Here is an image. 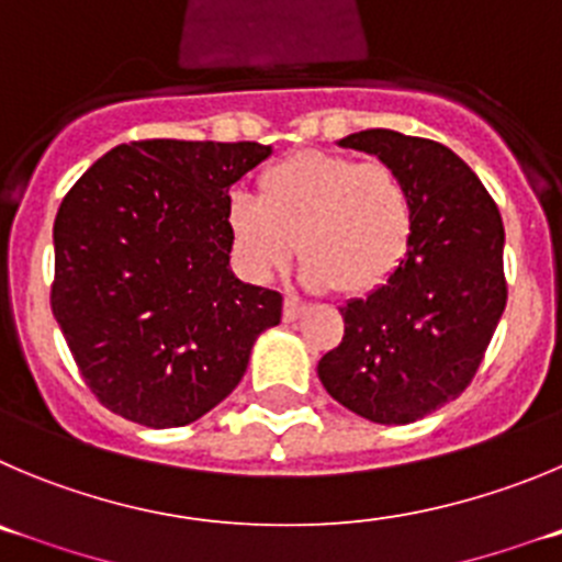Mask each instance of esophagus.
<instances>
[{
    "label": "esophagus",
    "instance_id": "1",
    "mask_svg": "<svg viewBox=\"0 0 562 562\" xmlns=\"http://www.w3.org/2000/svg\"><path fill=\"white\" fill-rule=\"evenodd\" d=\"M302 313H305V305H302V302H299L296 296H285V307H282V318H285V322L291 324V322H296V318L302 316Z\"/></svg>",
    "mask_w": 562,
    "mask_h": 562
}]
</instances>
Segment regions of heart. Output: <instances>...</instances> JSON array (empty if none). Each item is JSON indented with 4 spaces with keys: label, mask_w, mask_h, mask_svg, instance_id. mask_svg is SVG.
Returning a JSON list of instances; mask_svg holds the SVG:
<instances>
[{
    "label": "heart",
    "mask_w": 562,
    "mask_h": 562,
    "mask_svg": "<svg viewBox=\"0 0 562 562\" xmlns=\"http://www.w3.org/2000/svg\"><path fill=\"white\" fill-rule=\"evenodd\" d=\"M224 224L249 280H274L291 266L299 240L305 285L371 293L411 249L413 202L385 162L311 149L271 162L257 177V196L233 193Z\"/></svg>",
    "instance_id": "obj_1"
}]
</instances>
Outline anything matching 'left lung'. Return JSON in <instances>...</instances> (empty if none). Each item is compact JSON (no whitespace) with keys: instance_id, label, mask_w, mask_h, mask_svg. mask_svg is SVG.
<instances>
[{"instance_id":"1","label":"left lung","mask_w":562,"mask_h":562,"mask_svg":"<svg viewBox=\"0 0 562 562\" xmlns=\"http://www.w3.org/2000/svg\"><path fill=\"white\" fill-rule=\"evenodd\" d=\"M405 180L411 249L396 274L340 307L344 340L318 360V380L346 411L411 424L458 400L505 313V227L480 177L449 146L363 130L338 140Z\"/></svg>"}]
</instances>
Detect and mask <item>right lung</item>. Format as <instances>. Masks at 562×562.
Segmentation results:
<instances>
[{"label": "right lung", "instance_id": "add662e5", "mask_svg": "<svg viewBox=\"0 0 562 562\" xmlns=\"http://www.w3.org/2000/svg\"><path fill=\"white\" fill-rule=\"evenodd\" d=\"M271 155L240 140H133L66 193L55 218V313L108 411L186 427L227 400L282 296L229 269V186Z\"/></svg>", "mask_w": 562, "mask_h": 562}]
</instances>
